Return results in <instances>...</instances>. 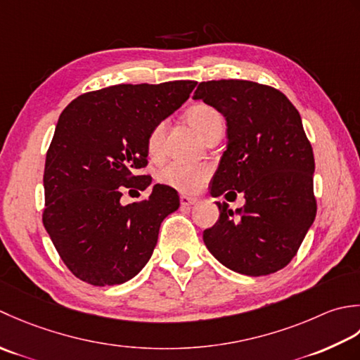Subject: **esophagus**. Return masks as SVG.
Returning a JSON list of instances; mask_svg holds the SVG:
<instances>
[{
    "instance_id": "1",
    "label": "esophagus",
    "mask_w": 360,
    "mask_h": 360,
    "mask_svg": "<svg viewBox=\"0 0 360 360\" xmlns=\"http://www.w3.org/2000/svg\"><path fill=\"white\" fill-rule=\"evenodd\" d=\"M180 203L181 207H193L194 203H197V199L195 197H191V195H180Z\"/></svg>"
}]
</instances>
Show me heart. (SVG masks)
Here are the masks:
<instances>
[{
	"mask_svg": "<svg viewBox=\"0 0 360 360\" xmlns=\"http://www.w3.org/2000/svg\"><path fill=\"white\" fill-rule=\"evenodd\" d=\"M186 120L199 134L207 138L214 130L224 129L222 113L208 104H195L188 108ZM166 131L165 121L153 126L146 138V150L150 158H160L163 153V138ZM212 167L208 163H185V161H171L160 167L157 180L166 186H171L181 193H194L210 179Z\"/></svg>",
	"mask_w": 360,
	"mask_h": 360,
	"instance_id": "b5f03b06",
	"label": "heart"
}]
</instances>
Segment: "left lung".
Returning <instances> with one entry per match:
<instances>
[{"instance_id":"left-lung-1","label":"left lung","mask_w":360,"mask_h":360,"mask_svg":"<svg viewBox=\"0 0 360 360\" xmlns=\"http://www.w3.org/2000/svg\"><path fill=\"white\" fill-rule=\"evenodd\" d=\"M193 98L226 121L229 141L211 194L245 197L236 211L216 202L221 216L203 231L205 245L234 272L275 274L297 255L317 214L314 152L298 110L280 90L252 80L200 82Z\"/></svg>"}]
</instances>
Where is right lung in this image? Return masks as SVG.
Here are the masks:
<instances>
[{
	"label": "right lung",
	"instance_id": "add662e5",
	"mask_svg": "<svg viewBox=\"0 0 360 360\" xmlns=\"http://www.w3.org/2000/svg\"><path fill=\"white\" fill-rule=\"evenodd\" d=\"M197 82L120 84L88 91L63 110L43 174V225L70 272L91 285L122 284L150 259L160 225L179 208L177 191L155 185L148 199L121 203L126 189H146V138L174 113Z\"/></svg>",
	"mask_w": 360,
	"mask_h": 360
}]
</instances>
